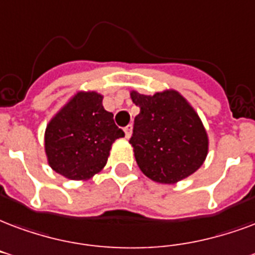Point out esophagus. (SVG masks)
Returning <instances> with one entry per match:
<instances>
[{
	"label": "esophagus",
	"instance_id": "obj_1",
	"mask_svg": "<svg viewBox=\"0 0 255 255\" xmlns=\"http://www.w3.org/2000/svg\"><path fill=\"white\" fill-rule=\"evenodd\" d=\"M124 132H126V137H131L132 135V126L131 124H128L127 127H124Z\"/></svg>",
	"mask_w": 255,
	"mask_h": 255
}]
</instances>
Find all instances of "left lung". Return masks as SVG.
Segmentation results:
<instances>
[{"label": "left lung", "mask_w": 255, "mask_h": 255, "mask_svg": "<svg viewBox=\"0 0 255 255\" xmlns=\"http://www.w3.org/2000/svg\"><path fill=\"white\" fill-rule=\"evenodd\" d=\"M140 108L129 139L143 174L159 184H175L193 174L208 154V135L199 115L178 92L144 96L132 90Z\"/></svg>", "instance_id": "8db88e82"}]
</instances>
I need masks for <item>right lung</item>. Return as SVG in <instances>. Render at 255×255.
<instances>
[{"label":"right lung","instance_id":"1","mask_svg":"<svg viewBox=\"0 0 255 255\" xmlns=\"http://www.w3.org/2000/svg\"><path fill=\"white\" fill-rule=\"evenodd\" d=\"M124 136L103 96L78 92L51 119L44 148L52 170L69 180H89L107 165L112 143Z\"/></svg>","mask_w":255,"mask_h":255}]
</instances>
